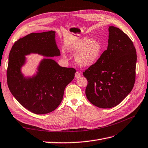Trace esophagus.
Returning <instances> with one entry per match:
<instances>
[{
  "mask_svg": "<svg viewBox=\"0 0 148 148\" xmlns=\"http://www.w3.org/2000/svg\"><path fill=\"white\" fill-rule=\"evenodd\" d=\"M80 77H81V73L78 71H77V72L75 73V78H79Z\"/></svg>",
  "mask_w": 148,
  "mask_h": 148,
  "instance_id": "1",
  "label": "esophagus"
}]
</instances>
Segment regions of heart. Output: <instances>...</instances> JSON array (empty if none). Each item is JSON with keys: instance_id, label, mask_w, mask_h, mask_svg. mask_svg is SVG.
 <instances>
[{"instance_id": "b5f03b06", "label": "heart", "mask_w": 148, "mask_h": 148, "mask_svg": "<svg viewBox=\"0 0 148 148\" xmlns=\"http://www.w3.org/2000/svg\"><path fill=\"white\" fill-rule=\"evenodd\" d=\"M71 50L76 52L74 56L76 64L80 66L88 67L97 60L102 50V45L97 39L83 38L76 42ZM64 57H65V54Z\"/></svg>"}]
</instances>
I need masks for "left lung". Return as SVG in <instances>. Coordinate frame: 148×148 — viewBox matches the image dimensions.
Here are the masks:
<instances>
[{"instance_id": "left-lung-1", "label": "left lung", "mask_w": 148, "mask_h": 148, "mask_svg": "<svg viewBox=\"0 0 148 148\" xmlns=\"http://www.w3.org/2000/svg\"><path fill=\"white\" fill-rule=\"evenodd\" d=\"M109 32L107 50L83 72L87 99L103 109L119 104L132 91L136 77V51L132 40L115 26H110Z\"/></svg>"}]
</instances>
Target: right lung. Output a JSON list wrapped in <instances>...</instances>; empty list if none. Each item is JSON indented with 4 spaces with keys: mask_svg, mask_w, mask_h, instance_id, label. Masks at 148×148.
<instances>
[{
    "mask_svg": "<svg viewBox=\"0 0 148 148\" xmlns=\"http://www.w3.org/2000/svg\"><path fill=\"white\" fill-rule=\"evenodd\" d=\"M55 37L54 31L26 35L14 43L8 57V88L22 106L36 114H46L57 109L63 99L65 87L73 79L76 72L73 68L60 66L55 60L46 58L32 77H25L21 73L25 56L31 53L46 57L60 55Z\"/></svg>",
    "mask_w": 148,
    "mask_h": 148,
    "instance_id": "obj_1",
    "label": "right lung"
}]
</instances>
